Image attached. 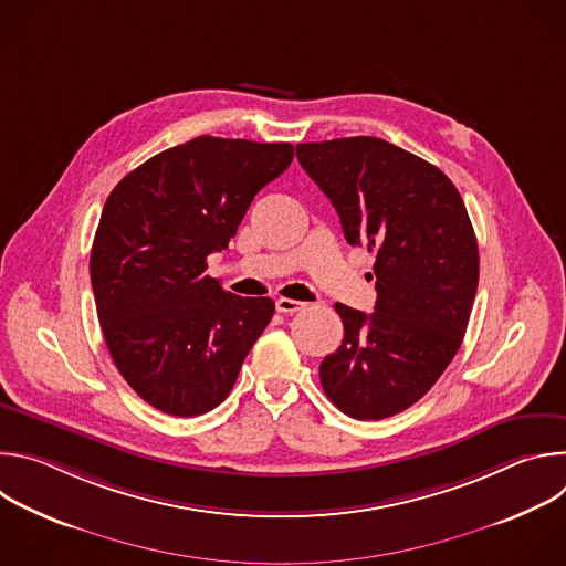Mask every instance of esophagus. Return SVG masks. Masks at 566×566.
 <instances>
[{
  "mask_svg": "<svg viewBox=\"0 0 566 566\" xmlns=\"http://www.w3.org/2000/svg\"><path fill=\"white\" fill-rule=\"evenodd\" d=\"M275 306H277L280 313H295V311H302L306 304H304V302H297V300H291V297H280V300L275 302Z\"/></svg>",
  "mask_w": 566,
  "mask_h": 566,
  "instance_id": "esophagus-1",
  "label": "esophagus"
}]
</instances>
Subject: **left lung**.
<instances>
[{
  "label": "left lung",
  "instance_id": "1",
  "mask_svg": "<svg viewBox=\"0 0 566 566\" xmlns=\"http://www.w3.org/2000/svg\"><path fill=\"white\" fill-rule=\"evenodd\" d=\"M352 247L376 253L374 313L336 304L343 345L319 365V382L352 419L408 410L461 347L476 284V237L454 184L428 160L382 138L295 145Z\"/></svg>",
  "mask_w": 566,
  "mask_h": 566
}]
</instances>
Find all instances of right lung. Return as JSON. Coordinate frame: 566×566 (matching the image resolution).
<instances>
[{
  "label": "right lung",
  "mask_w": 566,
  "mask_h": 566,
  "mask_svg": "<svg viewBox=\"0 0 566 566\" xmlns=\"http://www.w3.org/2000/svg\"><path fill=\"white\" fill-rule=\"evenodd\" d=\"M291 160V143L197 136L107 197L90 260L98 319L120 376L151 408L214 410L271 322V297L223 291L206 260Z\"/></svg>",
  "instance_id": "obj_1"
}]
</instances>
